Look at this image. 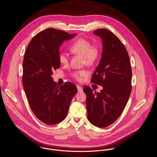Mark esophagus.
I'll use <instances>...</instances> for the list:
<instances>
[{
    "label": "esophagus",
    "mask_w": 157,
    "mask_h": 157,
    "mask_svg": "<svg viewBox=\"0 0 157 157\" xmlns=\"http://www.w3.org/2000/svg\"><path fill=\"white\" fill-rule=\"evenodd\" d=\"M77 90H78V92H82L83 91V88L82 86H79V85H77Z\"/></svg>",
    "instance_id": "34e87169"
}]
</instances>
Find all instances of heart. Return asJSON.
Masks as SVG:
<instances>
[{
    "label": "heart",
    "mask_w": 157,
    "mask_h": 157,
    "mask_svg": "<svg viewBox=\"0 0 157 157\" xmlns=\"http://www.w3.org/2000/svg\"><path fill=\"white\" fill-rule=\"evenodd\" d=\"M70 51L74 54L82 56L83 62L87 65H93L98 59L100 54V48L97 45H91L89 40L80 38L76 40L69 48ZM59 61L60 63L66 64L68 62L67 54L60 52L58 55ZM87 75L85 71H78L72 74V76L77 80H81Z\"/></svg>",
    "instance_id": "heart-1"
}]
</instances>
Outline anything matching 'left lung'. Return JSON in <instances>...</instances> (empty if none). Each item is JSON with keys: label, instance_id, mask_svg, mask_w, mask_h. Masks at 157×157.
Segmentation results:
<instances>
[{"label": "left lung", "instance_id": "1", "mask_svg": "<svg viewBox=\"0 0 157 157\" xmlns=\"http://www.w3.org/2000/svg\"><path fill=\"white\" fill-rule=\"evenodd\" d=\"M93 33L102 39L103 51L90 82L103 89L96 92L85 86L83 91L89 121L106 128L118 118L126 106L132 90V69L124 45L113 33L105 28Z\"/></svg>", "mask_w": 157, "mask_h": 157}]
</instances>
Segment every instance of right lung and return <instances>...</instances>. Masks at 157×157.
I'll use <instances>...</instances> for the list:
<instances>
[{"mask_svg": "<svg viewBox=\"0 0 157 157\" xmlns=\"http://www.w3.org/2000/svg\"><path fill=\"white\" fill-rule=\"evenodd\" d=\"M75 35L46 29L31 39L25 53L23 88L31 111L46 124H57L67 117L70 103L77 91L71 82L57 86L51 77L52 71L60 66L58 59L60 45Z\"/></svg>", "mask_w": 157, "mask_h": 157, "instance_id": "right-lung-1", "label": "right lung"}]
</instances>
